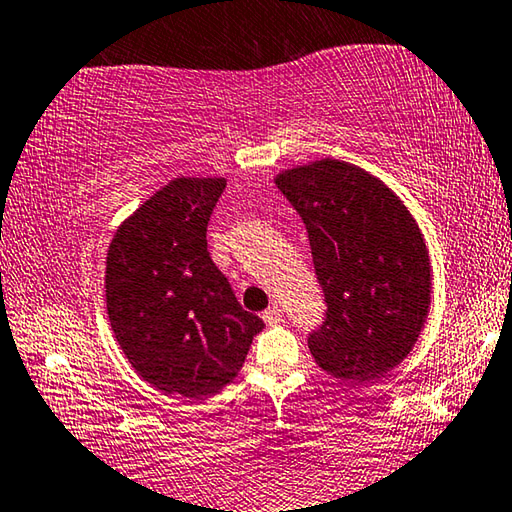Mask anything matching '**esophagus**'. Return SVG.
<instances>
[{
	"instance_id": "obj_1",
	"label": "esophagus",
	"mask_w": 512,
	"mask_h": 512,
	"mask_svg": "<svg viewBox=\"0 0 512 512\" xmlns=\"http://www.w3.org/2000/svg\"><path fill=\"white\" fill-rule=\"evenodd\" d=\"M281 306H277V304H274V306H270V309H267V311H263V320L267 322V325H277V322H281Z\"/></svg>"
}]
</instances>
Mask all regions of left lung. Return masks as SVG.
Here are the masks:
<instances>
[{
	"label": "left lung",
	"instance_id": "1",
	"mask_svg": "<svg viewBox=\"0 0 512 512\" xmlns=\"http://www.w3.org/2000/svg\"><path fill=\"white\" fill-rule=\"evenodd\" d=\"M277 187L309 233L325 318L309 334L316 364L371 382L419 338L430 306V261L419 226L382 180L341 160L283 171Z\"/></svg>",
	"mask_w": 512,
	"mask_h": 512
}]
</instances>
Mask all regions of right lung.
<instances>
[{
  "instance_id": "obj_1",
  "label": "right lung",
  "mask_w": 512,
  "mask_h": 512,
  "mask_svg": "<svg viewBox=\"0 0 512 512\" xmlns=\"http://www.w3.org/2000/svg\"><path fill=\"white\" fill-rule=\"evenodd\" d=\"M224 178H176L125 219L107 251L114 336L132 368L169 396H215L265 327L212 263L208 222Z\"/></svg>"
}]
</instances>
